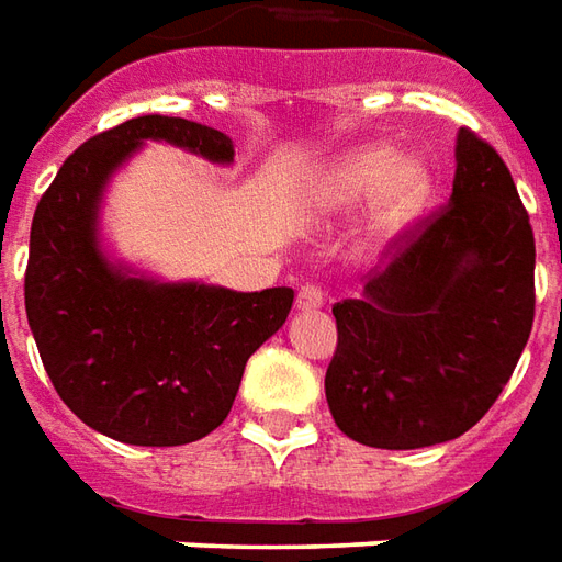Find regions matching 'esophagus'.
Listing matches in <instances>:
<instances>
[{"instance_id":"obj_1","label":"esophagus","mask_w":562,"mask_h":562,"mask_svg":"<svg viewBox=\"0 0 562 562\" xmlns=\"http://www.w3.org/2000/svg\"><path fill=\"white\" fill-rule=\"evenodd\" d=\"M326 302V290L317 288V284H305V288L296 293V308L302 312H314V308H321Z\"/></svg>"}]
</instances>
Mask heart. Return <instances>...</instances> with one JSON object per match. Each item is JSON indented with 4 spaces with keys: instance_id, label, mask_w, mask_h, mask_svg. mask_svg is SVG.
<instances>
[{
    "instance_id": "1",
    "label": "heart",
    "mask_w": 562,
    "mask_h": 562,
    "mask_svg": "<svg viewBox=\"0 0 562 562\" xmlns=\"http://www.w3.org/2000/svg\"><path fill=\"white\" fill-rule=\"evenodd\" d=\"M369 224L381 236H393L415 221L432 193V175L427 162L400 160L387 145H369L345 154L314 181L312 202L321 211L348 209L360 199L372 196Z\"/></svg>"
}]
</instances>
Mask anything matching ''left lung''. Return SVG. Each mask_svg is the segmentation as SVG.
Returning <instances> with one entry per match:
<instances>
[{"label":"left lung","instance_id":"obj_1","mask_svg":"<svg viewBox=\"0 0 562 562\" xmlns=\"http://www.w3.org/2000/svg\"><path fill=\"white\" fill-rule=\"evenodd\" d=\"M536 238L503 157L457 135L451 199L393 238L363 296L333 305L326 402L369 448L412 451L491 412L536 317Z\"/></svg>","mask_w":562,"mask_h":562}]
</instances>
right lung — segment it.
<instances>
[{
    "instance_id": "1",
    "label": "right lung",
    "mask_w": 562,
    "mask_h": 562,
    "mask_svg": "<svg viewBox=\"0 0 562 562\" xmlns=\"http://www.w3.org/2000/svg\"><path fill=\"white\" fill-rule=\"evenodd\" d=\"M145 138L233 160L229 135L166 114L87 138L38 199L23 300L47 378L87 427L126 445L172 448L224 424L248 357L288 321L293 290L157 284L102 257V187Z\"/></svg>"
}]
</instances>
